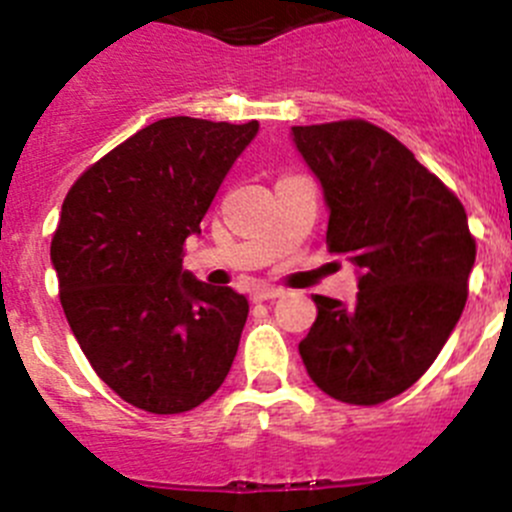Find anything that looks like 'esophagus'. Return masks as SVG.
Here are the masks:
<instances>
[{
	"label": "esophagus",
	"instance_id": "esophagus-1",
	"mask_svg": "<svg viewBox=\"0 0 512 512\" xmlns=\"http://www.w3.org/2000/svg\"><path fill=\"white\" fill-rule=\"evenodd\" d=\"M280 295H285V290L275 288V285H257V288L252 290V300H255V303H262V300H275L280 298Z\"/></svg>",
	"mask_w": 512,
	"mask_h": 512
}]
</instances>
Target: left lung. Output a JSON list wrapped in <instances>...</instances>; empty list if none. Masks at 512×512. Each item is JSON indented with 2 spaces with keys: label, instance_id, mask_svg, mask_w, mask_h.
Returning a JSON list of instances; mask_svg holds the SVG:
<instances>
[{
  "label": "left lung",
  "instance_id": "1",
  "mask_svg": "<svg viewBox=\"0 0 512 512\" xmlns=\"http://www.w3.org/2000/svg\"><path fill=\"white\" fill-rule=\"evenodd\" d=\"M293 143L323 186L328 250L361 272L351 305L315 295L318 318L298 351L328 396L381 404L434 364L460 321L475 265L465 207L361 118L293 126Z\"/></svg>",
  "mask_w": 512,
  "mask_h": 512
}]
</instances>
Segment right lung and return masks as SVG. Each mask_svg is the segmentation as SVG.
I'll use <instances>...</instances> for the list:
<instances>
[{"label":"right lung","mask_w":512,"mask_h":512,"mask_svg":"<svg viewBox=\"0 0 512 512\" xmlns=\"http://www.w3.org/2000/svg\"><path fill=\"white\" fill-rule=\"evenodd\" d=\"M260 123L174 116L133 133L68 191L50 257L95 374L151 414L199 407L227 379L250 305L181 270L219 184Z\"/></svg>","instance_id":"1"}]
</instances>
